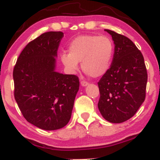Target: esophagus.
Masks as SVG:
<instances>
[{
	"instance_id": "obj_1",
	"label": "esophagus",
	"mask_w": 160,
	"mask_h": 160,
	"mask_svg": "<svg viewBox=\"0 0 160 160\" xmlns=\"http://www.w3.org/2000/svg\"><path fill=\"white\" fill-rule=\"evenodd\" d=\"M88 84H89L88 82H84V81H81V85H82V87H86V86H88Z\"/></svg>"
}]
</instances>
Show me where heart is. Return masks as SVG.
I'll use <instances>...</instances> for the list:
<instances>
[{"label":"heart","mask_w":160,"mask_h":160,"mask_svg":"<svg viewBox=\"0 0 160 160\" xmlns=\"http://www.w3.org/2000/svg\"><path fill=\"white\" fill-rule=\"evenodd\" d=\"M115 45L110 37L95 34L76 37L68 45V53L61 55V61L71 73L78 69L82 62L84 72L93 78L104 75L112 60Z\"/></svg>","instance_id":"heart-1"}]
</instances>
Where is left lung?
Segmentation results:
<instances>
[{
	"label": "left lung",
	"mask_w": 160,
	"mask_h": 160,
	"mask_svg": "<svg viewBox=\"0 0 160 160\" xmlns=\"http://www.w3.org/2000/svg\"><path fill=\"white\" fill-rule=\"evenodd\" d=\"M115 44L109 69L98 82V107L103 118L120 123L133 117L146 98L147 70L142 53L131 39L105 29Z\"/></svg>",
	"instance_id": "1"
}]
</instances>
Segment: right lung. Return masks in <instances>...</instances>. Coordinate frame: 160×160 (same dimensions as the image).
Returning a JSON list of instances; mask_svg holds the SVG:
<instances>
[{"mask_svg": "<svg viewBox=\"0 0 160 160\" xmlns=\"http://www.w3.org/2000/svg\"><path fill=\"white\" fill-rule=\"evenodd\" d=\"M64 34H41L24 48L13 71L14 98L28 123L41 129L63 128L71 117L79 80L56 71Z\"/></svg>", "mask_w": 160, "mask_h": 160, "instance_id": "add662e5", "label": "right lung"}]
</instances>
